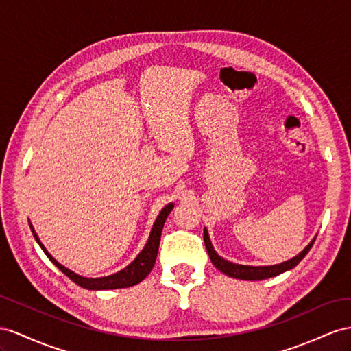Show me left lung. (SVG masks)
Returning <instances> with one entry per match:
<instances>
[{
    "label": "left lung",
    "instance_id": "8db88e82",
    "mask_svg": "<svg viewBox=\"0 0 351 351\" xmlns=\"http://www.w3.org/2000/svg\"><path fill=\"white\" fill-rule=\"evenodd\" d=\"M203 239H204V245H206V249H208V254L210 256L212 264L217 267L219 271H222L223 274H227L230 277H234V278H240V280H264V278L274 277V276H278V274L287 271V269H292L293 267H296L301 263V259L305 255L308 254V250L311 249L314 240H316V237H314L301 254L293 256L292 259H289V261H285L282 264H276V265L252 267V265L234 264V263L227 261V259L221 258L217 252H215V249L210 243V237L208 234V230H206V228L203 231Z\"/></svg>",
    "mask_w": 351,
    "mask_h": 351
}]
</instances>
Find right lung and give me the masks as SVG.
Returning <instances> with one entry per match:
<instances>
[{
    "label": "right lung",
    "mask_w": 351,
    "mask_h": 351,
    "mask_svg": "<svg viewBox=\"0 0 351 351\" xmlns=\"http://www.w3.org/2000/svg\"><path fill=\"white\" fill-rule=\"evenodd\" d=\"M172 209H173V203H169L167 206H165L163 209H161V212L158 213V217L154 222V226H152L151 234L148 237L145 247H143L142 252L136 258H134L133 263H130L128 267L123 268L121 271H119V273L106 276V277H96V278L83 277V276H80L74 271H71V269H68L66 267H64L62 264H59L56 259L47 252V249L44 247V245L40 241L37 232H35L31 222H29V227H31V231H32L35 240H37V243L44 250V254H46L50 261L55 264L62 273L68 276L74 283L84 287V289H90V291L121 289V287H129V286L141 283L143 278H145L151 273L152 267H154V264H156V258H157L158 246H160L161 231H163L165 221L167 218V215L172 212Z\"/></svg>",
    "instance_id": "add662e5"
}]
</instances>
